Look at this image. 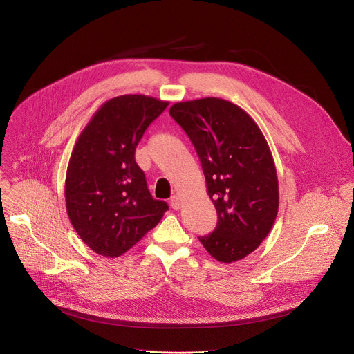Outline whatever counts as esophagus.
Wrapping results in <instances>:
<instances>
[{
    "label": "esophagus",
    "instance_id": "obj_1",
    "mask_svg": "<svg viewBox=\"0 0 354 354\" xmlns=\"http://www.w3.org/2000/svg\"><path fill=\"white\" fill-rule=\"evenodd\" d=\"M169 203H171V207H172L174 210H179V209H180V198H179L176 194L171 197Z\"/></svg>",
    "mask_w": 354,
    "mask_h": 354
}]
</instances>
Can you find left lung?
Listing matches in <instances>:
<instances>
[{"label":"left lung","mask_w":354,"mask_h":354,"mask_svg":"<svg viewBox=\"0 0 354 354\" xmlns=\"http://www.w3.org/2000/svg\"><path fill=\"white\" fill-rule=\"evenodd\" d=\"M169 115L194 145L217 210L216 230L198 241L218 262L241 261L269 235L279 212L268 141L254 119L221 97L178 102Z\"/></svg>","instance_id":"left-lung-1"}]
</instances>
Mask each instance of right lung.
Masks as SVG:
<instances>
[{"label": "right lung", "mask_w": 354, "mask_h": 354, "mask_svg": "<svg viewBox=\"0 0 354 354\" xmlns=\"http://www.w3.org/2000/svg\"><path fill=\"white\" fill-rule=\"evenodd\" d=\"M145 95H122L100 106L81 131L66 175V207L80 238L97 255L118 258L169 209L151 196L136 147L168 106Z\"/></svg>", "instance_id": "1"}]
</instances>
